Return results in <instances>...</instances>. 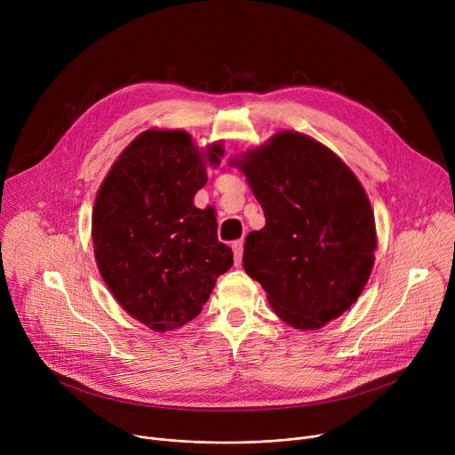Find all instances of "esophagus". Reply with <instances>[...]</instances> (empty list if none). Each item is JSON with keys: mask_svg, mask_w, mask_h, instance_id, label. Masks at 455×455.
Returning <instances> with one entry per match:
<instances>
[{"mask_svg": "<svg viewBox=\"0 0 455 455\" xmlns=\"http://www.w3.org/2000/svg\"><path fill=\"white\" fill-rule=\"evenodd\" d=\"M232 251H234V261H235V266H240V264H242V254H243V242H242V240L234 242V243H232Z\"/></svg>", "mask_w": 455, "mask_h": 455, "instance_id": "1", "label": "esophagus"}]
</instances>
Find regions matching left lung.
<instances>
[{"label":"left lung","mask_w":455,"mask_h":455,"mask_svg":"<svg viewBox=\"0 0 455 455\" xmlns=\"http://www.w3.org/2000/svg\"><path fill=\"white\" fill-rule=\"evenodd\" d=\"M235 164L266 213V227L245 237V273L293 328L339 317L374 264V215L360 180L319 141L291 131Z\"/></svg>","instance_id":"left-lung-1"}]
</instances>
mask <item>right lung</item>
Masks as SVG:
<instances>
[{"label": "right lung", "mask_w": 455, "mask_h": 455, "mask_svg": "<svg viewBox=\"0 0 455 455\" xmlns=\"http://www.w3.org/2000/svg\"><path fill=\"white\" fill-rule=\"evenodd\" d=\"M221 155L220 143L199 153L184 131H146L98 191L92 240L100 273L125 312L155 331L197 317L234 264L215 215L194 204L204 162Z\"/></svg>", "instance_id": "right-lung-1"}]
</instances>
